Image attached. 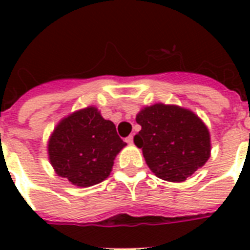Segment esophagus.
I'll return each mask as SVG.
<instances>
[{"label": "esophagus", "instance_id": "34e87169", "mask_svg": "<svg viewBox=\"0 0 250 250\" xmlns=\"http://www.w3.org/2000/svg\"><path fill=\"white\" fill-rule=\"evenodd\" d=\"M125 143H127V144H133V136H132V135H129L128 137H125Z\"/></svg>", "mask_w": 250, "mask_h": 250}]
</instances>
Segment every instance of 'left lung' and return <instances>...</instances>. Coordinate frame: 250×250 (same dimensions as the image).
<instances>
[{
	"instance_id": "8db88e82",
	"label": "left lung",
	"mask_w": 250,
	"mask_h": 250,
	"mask_svg": "<svg viewBox=\"0 0 250 250\" xmlns=\"http://www.w3.org/2000/svg\"><path fill=\"white\" fill-rule=\"evenodd\" d=\"M136 122L141 131L133 137L135 145L160 179L184 182L209 160V129L193 111L156 104L141 109Z\"/></svg>"
}]
</instances>
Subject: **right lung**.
I'll return each mask as SVG.
<instances>
[{"label":"right lung","instance_id":"1","mask_svg":"<svg viewBox=\"0 0 250 250\" xmlns=\"http://www.w3.org/2000/svg\"><path fill=\"white\" fill-rule=\"evenodd\" d=\"M125 145L113 122L88 106L57 125L48 143L49 161L58 176L74 186L90 187L109 176Z\"/></svg>","mask_w":250,"mask_h":250}]
</instances>
